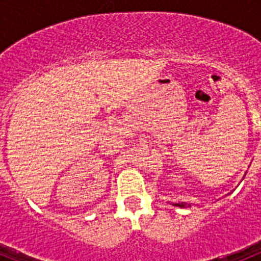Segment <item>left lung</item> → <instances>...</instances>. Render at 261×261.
Returning <instances> with one entry per match:
<instances>
[{"instance_id": "left-lung-1", "label": "left lung", "mask_w": 261, "mask_h": 261, "mask_svg": "<svg viewBox=\"0 0 261 261\" xmlns=\"http://www.w3.org/2000/svg\"><path fill=\"white\" fill-rule=\"evenodd\" d=\"M229 195V193H227ZM175 206H179V208H191L192 205L188 204V202H177V204H174Z\"/></svg>"}]
</instances>
